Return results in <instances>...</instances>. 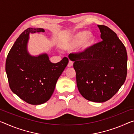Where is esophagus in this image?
Returning <instances> with one entry per match:
<instances>
[{"mask_svg":"<svg viewBox=\"0 0 134 134\" xmlns=\"http://www.w3.org/2000/svg\"><path fill=\"white\" fill-rule=\"evenodd\" d=\"M73 65V63L71 61H69V63H68V65H67V67H71Z\"/></svg>","mask_w":134,"mask_h":134,"instance_id":"1","label":"esophagus"}]
</instances>
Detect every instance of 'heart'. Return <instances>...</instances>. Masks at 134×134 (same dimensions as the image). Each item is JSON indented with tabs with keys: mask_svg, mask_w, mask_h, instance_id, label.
Wrapping results in <instances>:
<instances>
[{
	"mask_svg": "<svg viewBox=\"0 0 134 134\" xmlns=\"http://www.w3.org/2000/svg\"><path fill=\"white\" fill-rule=\"evenodd\" d=\"M95 40L94 33L88 30H81L68 37L63 48L67 51H72L79 47L80 52H85L93 46Z\"/></svg>",
	"mask_w": 134,
	"mask_h": 134,
	"instance_id": "heart-1",
	"label": "heart"
}]
</instances>
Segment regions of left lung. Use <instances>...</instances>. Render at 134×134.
<instances>
[{
  "label": "left lung",
  "instance_id": "left-lung-1",
  "mask_svg": "<svg viewBox=\"0 0 134 134\" xmlns=\"http://www.w3.org/2000/svg\"><path fill=\"white\" fill-rule=\"evenodd\" d=\"M102 41L77 54H70L74 61L78 90L89 101L103 103L116 94L127 75L126 48L116 34L105 25H98Z\"/></svg>",
  "mask_w": 134,
  "mask_h": 134
}]
</instances>
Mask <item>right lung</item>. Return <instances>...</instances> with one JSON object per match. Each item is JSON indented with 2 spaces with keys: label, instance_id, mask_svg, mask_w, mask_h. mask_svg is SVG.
<instances>
[{
  "label": "right lung",
  "instance_id": "1",
  "mask_svg": "<svg viewBox=\"0 0 134 134\" xmlns=\"http://www.w3.org/2000/svg\"><path fill=\"white\" fill-rule=\"evenodd\" d=\"M42 28H29L21 34L6 61V73L10 90L26 103L39 105L51 97L59 76L68 64L64 57L56 64L47 53L32 55L28 51L30 34L44 32Z\"/></svg>",
  "mask_w": 134,
  "mask_h": 134
}]
</instances>
